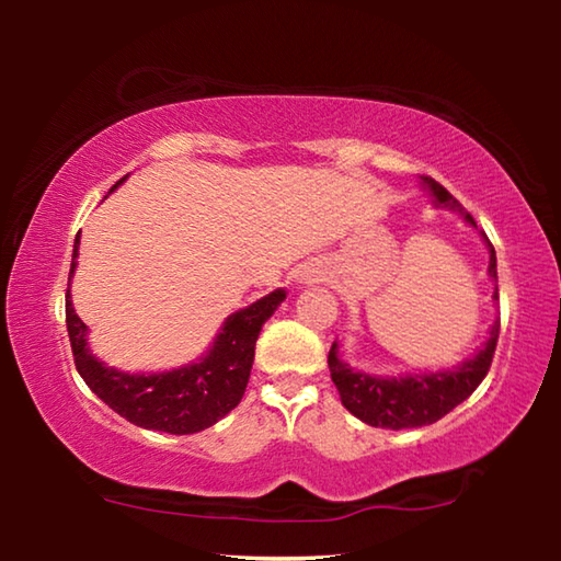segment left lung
<instances>
[{
	"label": "left lung",
	"mask_w": 561,
	"mask_h": 561,
	"mask_svg": "<svg viewBox=\"0 0 561 561\" xmlns=\"http://www.w3.org/2000/svg\"><path fill=\"white\" fill-rule=\"evenodd\" d=\"M423 187L431 190L433 201L443 207H453L460 210V203L433 178L421 175ZM465 222L478 227L472 215L462 213ZM488 250H490V277L497 282V257L495 247L490 244L488 234ZM497 299V291H495ZM500 336V319L490 329V339L485 341L478 354L472 358L462 360L460 366L450 368V371L438 374H421V376H398V378H383V376H368L354 371L348 364L339 358V346L334 344L329 351V371L331 381H334L336 391L341 396V403L348 413H354L358 421H364L374 428H421V425H431L448 415L455 405H460L474 388L482 383L488 376L492 356H495Z\"/></svg>",
	"instance_id": "obj_1"
}]
</instances>
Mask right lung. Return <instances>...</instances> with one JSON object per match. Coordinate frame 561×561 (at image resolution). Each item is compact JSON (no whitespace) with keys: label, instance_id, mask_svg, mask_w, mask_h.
<instances>
[{"label":"right lung","instance_id":"1","mask_svg":"<svg viewBox=\"0 0 561 561\" xmlns=\"http://www.w3.org/2000/svg\"><path fill=\"white\" fill-rule=\"evenodd\" d=\"M123 180L126 178H121L113 187H118ZM76 254H79V237L73 242L69 282L76 270ZM284 297H287L284 289H274L267 297L227 317L213 348L195 364L165 374H123L101 364L91 354L87 324L76 317L71 291L66 289V329H69L76 371L103 403L138 428L170 435L201 433L242 401L262 324L274 314Z\"/></svg>","mask_w":561,"mask_h":561}]
</instances>
